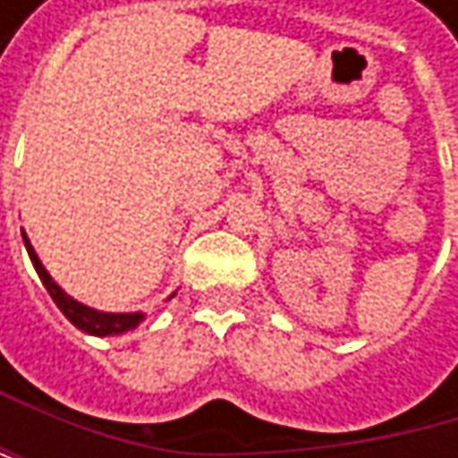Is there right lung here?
Masks as SVG:
<instances>
[{
	"label": "right lung",
	"mask_w": 458,
	"mask_h": 458,
	"mask_svg": "<svg viewBox=\"0 0 458 458\" xmlns=\"http://www.w3.org/2000/svg\"><path fill=\"white\" fill-rule=\"evenodd\" d=\"M23 243H26V249H29V257H31V262H34V267H37V273H39L45 289L49 292V297H52L55 305L60 308V313L71 320L76 328H81L84 334H92V336H116V334H124V331L135 328L140 320L145 318L142 313H103V310H95V308H87V305L76 302L73 297H68V294L52 281V276L45 270V265H42V259L37 257V251H34V246H31V241H29L26 233H23Z\"/></svg>",
	"instance_id": "obj_1"
}]
</instances>
